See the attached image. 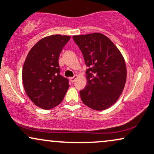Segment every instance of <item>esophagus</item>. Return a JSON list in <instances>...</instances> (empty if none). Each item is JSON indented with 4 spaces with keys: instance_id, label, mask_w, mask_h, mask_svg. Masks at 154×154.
I'll return each mask as SVG.
<instances>
[{
    "instance_id": "34e87169",
    "label": "esophagus",
    "mask_w": 154,
    "mask_h": 154,
    "mask_svg": "<svg viewBox=\"0 0 154 154\" xmlns=\"http://www.w3.org/2000/svg\"><path fill=\"white\" fill-rule=\"evenodd\" d=\"M76 78H77V75H75L74 77H69V80L71 82H74L75 81Z\"/></svg>"
}]
</instances>
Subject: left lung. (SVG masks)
Listing matches in <instances>:
<instances>
[{
    "instance_id": "8db88e82",
    "label": "left lung",
    "mask_w": 154,
    "mask_h": 154,
    "mask_svg": "<svg viewBox=\"0 0 154 154\" xmlns=\"http://www.w3.org/2000/svg\"><path fill=\"white\" fill-rule=\"evenodd\" d=\"M86 66L87 85L79 91L81 99L96 111L109 109L119 99L125 88L127 69L119 49L101 33L75 35Z\"/></svg>"
}]
</instances>
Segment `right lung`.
<instances>
[{
    "label": "right lung",
    "instance_id": "right-lung-1",
    "mask_svg": "<svg viewBox=\"0 0 154 154\" xmlns=\"http://www.w3.org/2000/svg\"><path fill=\"white\" fill-rule=\"evenodd\" d=\"M69 36L45 37L31 48L22 69L24 90L37 106L45 110L62 101L69 87V79L60 75L59 57Z\"/></svg>",
    "mask_w": 154,
    "mask_h": 154
}]
</instances>
